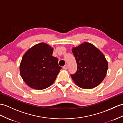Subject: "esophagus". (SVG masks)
<instances>
[{
	"mask_svg": "<svg viewBox=\"0 0 123 123\" xmlns=\"http://www.w3.org/2000/svg\"><path fill=\"white\" fill-rule=\"evenodd\" d=\"M62 68L64 69H67V68H68V66L67 65H65L64 66L62 67Z\"/></svg>",
	"mask_w": 123,
	"mask_h": 123,
	"instance_id": "obj_1",
	"label": "esophagus"
}]
</instances>
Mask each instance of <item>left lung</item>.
<instances>
[{"mask_svg": "<svg viewBox=\"0 0 123 123\" xmlns=\"http://www.w3.org/2000/svg\"><path fill=\"white\" fill-rule=\"evenodd\" d=\"M77 70L71 77L79 87L91 89L103 81L106 75L108 62L101 50L94 45L85 42L72 48Z\"/></svg>", "mask_w": 123, "mask_h": 123, "instance_id": "obj_1", "label": "left lung"}]
</instances>
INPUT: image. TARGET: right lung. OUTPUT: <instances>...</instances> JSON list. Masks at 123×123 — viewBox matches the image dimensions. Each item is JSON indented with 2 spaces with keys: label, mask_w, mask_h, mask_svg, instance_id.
<instances>
[{
  "label": "right lung",
  "mask_w": 123,
  "mask_h": 123,
  "mask_svg": "<svg viewBox=\"0 0 123 123\" xmlns=\"http://www.w3.org/2000/svg\"><path fill=\"white\" fill-rule=\"evenodd\" d=\"M54 49L40 43L29 49L23 56L20 73L23 80L36 90L46 89L53 85L62 67L57 58L52 56Z\"/></svg>",
  "instance_id": "right-lung-1"
}]
</instances>
